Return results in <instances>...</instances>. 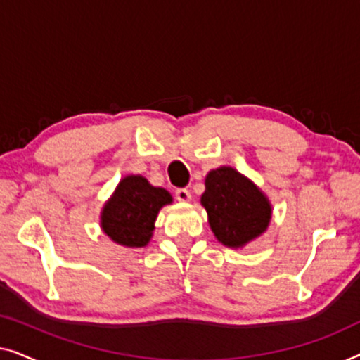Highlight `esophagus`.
Instances as JSON below:
<instances>
[{
    "label": "esophagus",
    "instance_id": "34e87169",
    "mask_svg": "<svg viewBox=\"0 0 360 360\" xmlns=\"http://www.w3.org/2000/svg\"><path fill=\"white\" fill-rule=\"evenodd\" d=\"M175 196H176V200L180 201V203H190V201H191V193L186 188L176 190Z\"/></svg>",
    "mask_w": 360,
    "mask_h": 360
}]
</instances>
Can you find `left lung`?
I'll list each match as a JSON object with an SVG mask.
<instances>
[{
    "label": "left lung",
    "mask_w": 360,
    "mask_h": 360,
    "mask_svg": "<svg viewBox=\"0 0 360 360\" xmlns=\"http://www.w3.org/2000/svg\"><path fill=\"white\" fill-rule=\"evenodd\" d=\"M200 201L214 238L231 249H243L260 238L272 219L267 195L229 165L208 172Z\"/></svg>",
    "instance_id": "left-lung-1"
}]
</instances>
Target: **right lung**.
<instances>
[{
  "label": "right lung",
  "mask_w": 360,
  "mask_h": 360,
  "mask_svg": "<svg viewBox=\"0 0 360 360\" xmlns=\"http://www.w3.org/2000/svg\"><path fill=\"white\" fill-rule=\"evenodd\" d=\"M174 198L162 186L142 175H126L103 205L100 226L112 243L124 248H146L155 229V219Z\"/></svg>",
  "instance_id": "right-lung-1"
}]
</instances>
